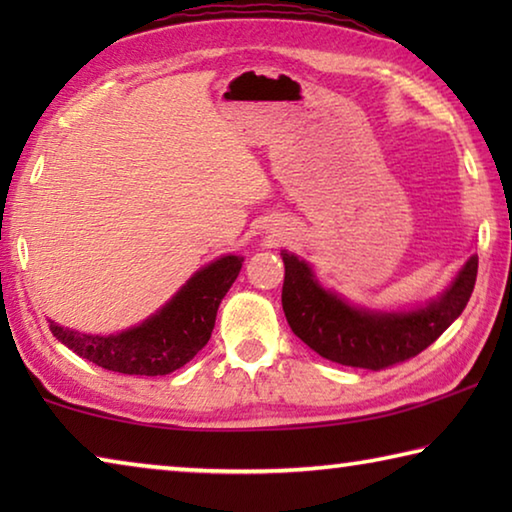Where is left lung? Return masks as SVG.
<instances>
[{"label": "left lung", "mask_w": 512, "mask_h": 512, "mask_svg": "<svg viewBox=\"0 0 512 512\" xmlns=\"http://www.w3.org/2000/svg\"><path fill=\"white\" fill-rule=\"evenodd\" d=\"M282 309L293 334L320 357L341 366L384 370L427 350L461 316L476 282L479 257L472 255L449 289L411 311H370L348 305L316 282L307 262L282 250Z\"/></svg>", "instance_id": "8db88e82"}]
</instances>
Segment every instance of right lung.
<instances>
[{"label":"right lung","instance_id":"obj_1","mask_svg":"<svg viewBox=\"0 0 512 512\" xmlns=\"http://www.w3.org/2000/svg\"><path fill=\"white\" fill-rule=\"evenodd\" d=\"M244 257L225 255L189 277L187 284L142 325L110 336H92L60 327L51 320V334L79 357L121 375L158 377L183 368L210 341L216 309Z\"/></svg>","mask_w":512,"mask_h":512}]
</instances>
